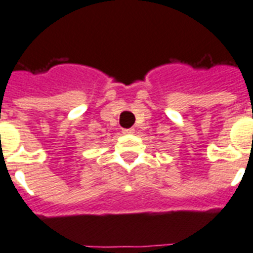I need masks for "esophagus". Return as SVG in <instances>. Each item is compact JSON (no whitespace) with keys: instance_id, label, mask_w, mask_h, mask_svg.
<instances>
[{"instance_id":"esophagus-1","label":"esophagus","mask_w":253,"mask_h":253,"mask_svg":"<svg viewBox=\"0 0 253 253\" xmlns=\"http://www.w3.org/2000/svg\"><path fill=\"white\" fill-rule=\"evenodd\" d=\"M122 132L125 133V135H132V133L135 132V130H133V128H125Z\"/></svg>"}]
</instances>
